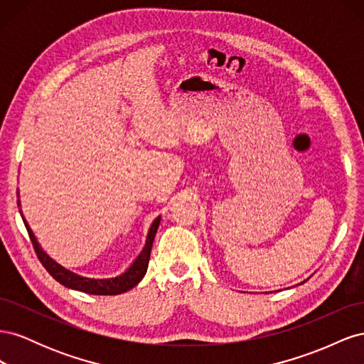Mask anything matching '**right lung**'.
<instances>
[{
	"mask_svg": "<svg viewBox=\"0 0 364 364\" xmlns=\"http://www.w3.org/2000/svg\"><path fill=\"white\" fill-rule=\"evenodd\" d=\"M159 222L161 217L155 218V222L151 223L149 235H147V241L146 246L142 249V252L138 255V258L134 261V264L123 273L119 274L117 278H109V279H91V278H83L79 277L67 269H63L62 266L56 261H53L46 252H43L39 246V243L36 241L35 235H33L31 229L28 228L27 222L24 220V225L27 228L28 237L33 243V247H35L36 255L39 258V261L42 262V266L47 269V272L51 274V277L56 279L58 282H60L62 285L73 290H79L87 294H102V296H111V294H119L124 293L130 289H134L135 285L144 278V274L147 272L149 267V259H150V252H151V246H153V240H155L156 230L159 228Z\"/></svg>",
	"mask_w": 364,
	"mask_h": 364,
	"instance_id": "obj_1",
	"label": "right lung"
}]
</instances>
